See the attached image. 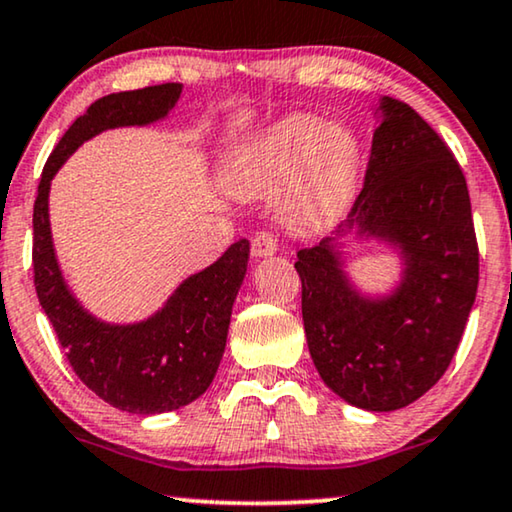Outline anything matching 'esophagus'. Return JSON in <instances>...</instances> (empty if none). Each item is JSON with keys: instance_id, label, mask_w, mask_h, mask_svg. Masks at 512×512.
<instances>
[{"instance_id": "esophagus-1", "label": "esophagus", "mask_w": 512, "mask_h": 512, "mask_svg": "<svg viewBox=\"0 0 512 512\" xmlns=\"http://www.w3.org/2000/svg\"><path fill=\"white\" fill-rule=\"evenodd\" d=\"M277 247H279V242L270 231L256 233L254 240H251V254H254L256 258H268L272 254H277Z\"/></svg>"}]
</instances>
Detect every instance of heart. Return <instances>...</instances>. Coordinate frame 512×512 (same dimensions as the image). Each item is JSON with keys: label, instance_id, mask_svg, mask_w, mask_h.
Wrapping results in <instances>:
<instances>
[{"label": "heart", "instance_id": "b5f03b06", "mask_svg": "<svg viewBox=\"0 0 512 512\" xmlns=\"http://www.w3.org/2000/svg\"><path fill=\"white\" fill-rule=\"evenodd\" d=\"M362 140L351 127L298 113L281 117L231 154L226 184L235 194L284 191V217L316 231L342 214L358 187Z\"/></svg>", "mask_w": 512, "mask_h": 512}]
</instances>
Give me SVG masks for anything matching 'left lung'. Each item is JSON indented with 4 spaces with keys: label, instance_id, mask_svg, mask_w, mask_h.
I'll list each match as a JSON object with an SVG mask.
<instances>
[{
    "label": "left lung",
    "instance_id": "8db88e82",
    "mask_svg": "<svg viewBox=\"0 0 512 512\" xmlns=\"http://www.w3.org/2000/svg\"><path fill=\"white\" fill-rule=\"evenodd\" d=\"M395 243L405 279L369 301L347 284L336 240ZM302 321L321 379L367 411L409 406L446 374L478 291V242L457 159L409 103L383 96L365 184L335 238L298 251Z\"/></svg>",
    "mask_w": 512,
    "mask_h": 512
}]
</instances>
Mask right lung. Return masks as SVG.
I'll return each mask as SVG.
<instances>
[{"label":"right lung","instance_id":"right-lung-1","mask_svg":"<svg viewBox=\"0 0 512 512\" xmlns=\"http://www.w3.org/2000/svg\"><path fill=\"white\" fill-rule=\"evenodd\" d=\"M180 83L101 96L64 133L43 166L34 201V286L73 372L120 411L166 413L210 388L226 348L235 295L247 272L249 242L238 240L203 272L184 279L164 309L133 325L96 321L78 305L59 270L48 219V191L59 166L96 133L150 124L180 99Z\"/></svg>","mask_w":512,"mask_h":512}]
</instances>
